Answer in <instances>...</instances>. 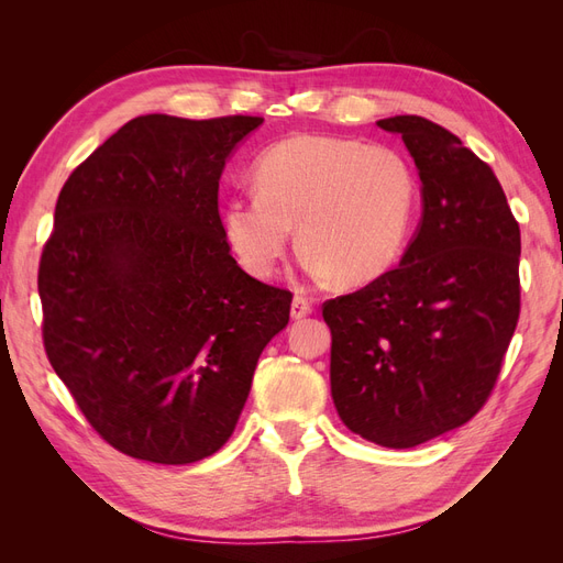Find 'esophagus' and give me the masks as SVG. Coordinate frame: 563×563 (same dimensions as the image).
Wrapping results in <instances>:
<instances>
[{
	"mask_svg": "<svg viewBox=\"0 0 563 563\" xmlns=\"http://www.w3.org/2000/svg\"><path fill=\"white\" fill-rule=\"evenodd\" d=\"M308 314H312V300L305 298L302 294H296V298L291 302V317L294 319H302V317H308Z\"/></svg>",
	"mask_w": 563,
	"mask_h": 563,
	"instance_id": "esophagus-1",
	"label": "esophagus"
}]
</instances>
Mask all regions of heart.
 Wrapping results in <instances>:
<instances>
[{"mask_svg": "<svg viewBox=\"0 0 563 563\" xmlns=\"http://www.w3.org/2000/svg\"><path fill=\"white\" fill-rule=\"evenodd\" d=\"M255 192L223 207L230 249L255 277H269L291 246L317 279L366 284L399 258L416 203V178L397 150L300 133L253 164Z\"/></svg>", "mask_w": 563, "mask_h": 563, "instance_id": "b5f03b06", "label": "heart"}]
</instances>
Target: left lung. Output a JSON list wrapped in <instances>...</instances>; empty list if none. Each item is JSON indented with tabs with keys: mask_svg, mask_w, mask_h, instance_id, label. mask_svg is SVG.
Instances as JSON below:
<instances>
[{
	"mask_svg": "<svg viewBox=\"0 0 563 563\" xmlns=\"http://www.w3.org/2000/svg\"><path fill=\"white\" fill-rule=\"evenodd\" d=\"M422 180V220L399 267L323 302L331 395L347 428L413 449L482 411L515 335L519 223L490 166L418 114L380 119Z\"/></svg>",
	"mask_w": 563,
	"mask_h": 563,
	"instance_id": "obj_1",
	"label": "left lung"
}]
</instances>
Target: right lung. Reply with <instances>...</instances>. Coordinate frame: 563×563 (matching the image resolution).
I'll return each instance as SVG.
<instances>
[{
	"instance_id": "obj_1",
	"label": "right lung",
	"mask_w": 563,
	"mask_h": 563,
	"mask_svg": "<svg viewBox=\"0 0 563 563\" xmlns=\"http://www.w3.org/2000/svg\"><path fill=\"white\" fill-rule=\"evenodd\" d=\"M263 117L126 122L65 180L40 261L51 366L108 444L187 465L225 444L294 294L236 265L218 180Z\"/></svg>"
}]
</instances>
